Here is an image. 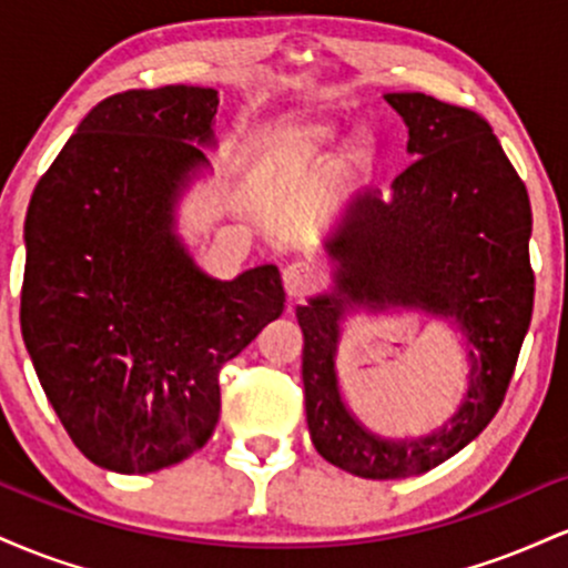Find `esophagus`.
Here are the masks:
<instances>
[{"mask_svg": "<svg viewBox=\"0 0 568 568\" xmlns=\"http://www.w3.org/2000/svg\"><path fill=\"white\" fill-rule=\"evenodd\" d=\"M317 280H321V270H317V264L310 262V258H298V262H291L283 270L285 291H288V296L293 298L310 293L317 285Z\"/></svg>", "mask_w": 568, "mask_h": 568, "instance_id": "1", "label": "esophagus"}]
</instances>
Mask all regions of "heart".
Listing matches in <instances>:
<instances>
[{
  "instance_id": "obj_1",
  "label": "heart",
  "mask_w": 568,
  "mask_h": 568,
  "mask_svg": "<svg viewBox=\"0 0 568 568\" xmlns=\"http://www.w3.org/2000/svg\"><path fill=\"white\" fill-rule=\"evenodd\" d=\"M325 141H331V130L325 125H304L296 130L270 135L258 143V160L266 168H296L310 160Z\"/></svg>"
}]
</instances>
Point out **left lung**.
Listing matches in <instances>:
<instances>
[{
  "label": "left lung",
  "mask_w": 568,
  "mask_h": 568,
  "mask_svg": "<svg viewBox=\"0 0 568 568\" xmlns=\"http://www.w3.org/2000/svg\"><path fill=\"white\" fill-rule=\"evenodd\" d=\"M408 128L416 162L379 189L355 194L325 240L336 291L298 306L304 406L317 454L371 480L438 467L484 433L510 387L531 323V205L524 181L488 122L425 93H387ZM347 303H400L460 325L471 347V384L438 434L387 442L343 406L335 379L337 321Z\"/></svg>",
  "instance_id": "obj_1"
}]
</instances>
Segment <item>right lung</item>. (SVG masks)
Instances as JSON below:
<instances>
[{
    "label": "right lung",
    "mask_w": 568,
    "mask_h": 568,
    "mask_svg": "<svg viewBox=\"0 0 568 568\" xmlns=\"http://www.w3.org/2000/svg\"><path fill=\"white\" fill-rule=\"evenodd\" d=\"M216 109L192 84L103 98L31 194L23 342L69 438L106 470L154 473L205 446L221 366L285 310L277 266L213 280L173 232Z\"/></svg>",
    "instance_id": "1"
}]
</instances>
